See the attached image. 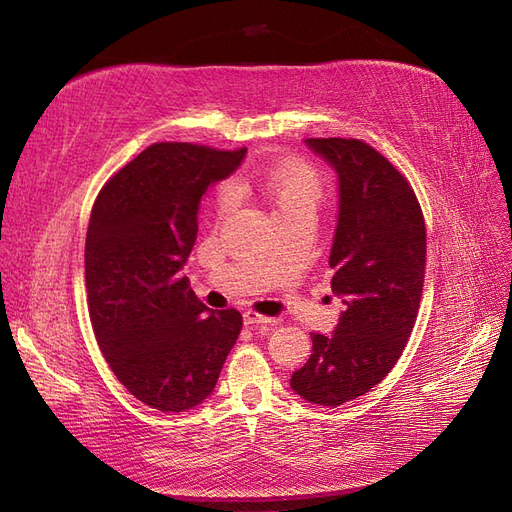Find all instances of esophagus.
<instances>
[{
  "mask_svg": "<svg viewBox=\"0 0 512 512\" xmlns=\"http://www.w3.org/2000/svg\"><path fill=\"white\" fill-rule=\"evenodd\" d=\"M243 322L247 324V327H254V324H265L267 329H271L275 320L269 318V316H262V314H256L252 312V309H247V312H243Z\"/></svg>",
  "mask_w": 512,
  "mask_h": 512,
  "instance_id": "34e87169",
  "label": "esophagus"
}]
</instances>
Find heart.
<instances>
[{"instance_id":"obj_1","label":"heart","mask_w":512,"mask_h":512,"mask_svg":"<svg viewBox=\"0 0 512 512\" xmlns=\"http://www.w3.org/2000/svg\"><path fill=\"white\" fill-rule=\"evenodd\" d=\"M250 181H239V188H247ZM258 185L269 198L277 220L292 215H316L322 198V179L318 170L299 158H288L269 166L260 175ZM237 185L222 183L215 194V218L224 220L237 205Z\"/></svg>"}]
</instances>
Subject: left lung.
Masks as SVG:
<instances>
[{
    "label": "left lung",
    "mask_w": 512,
    "mask_h": 512,
    "mask_svg": "<svg viewBox=\"0 0 512 512\" xmlns=\"http://www.w3.org/2000/svg\"><path fill=\"white\" fill-rule=\"evenodd\" d=\"M339 181L329 267L344 312L333 335L312 333L309 361L292 391L318 406H342L374 389L406 348L421 305L427 237L406 177L359 138H307Z\"/></svg>",
    "instance_id": "8db88e82"
}]
</instances>
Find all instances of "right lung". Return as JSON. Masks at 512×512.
<instances>
[{
  "label": "right lung",
  "instance_id": "right-lung-1",
  "mask_svg": "<svg viewBox=\"0 0 512 512\" xmlns=\"http://www.w3.org/2000/svg\"><path fill=\"white\" fill-rule=\"evenodd\" d=\"M247 149L156 143L106 181L91 209L85 284L91 327L117 380L149 408L185 412L213 393L243 327L209 309L181 269L200 198Z\"/></svg>",
  "mask_w": 512,
  "mask_h": 512
}]
</instances>
